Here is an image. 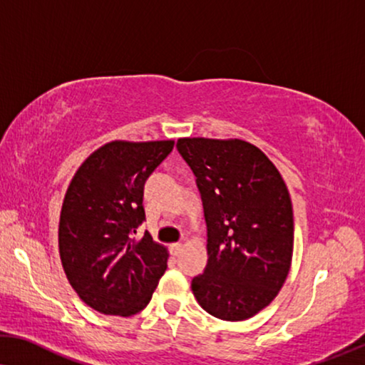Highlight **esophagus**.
<instances>
[{
  "instance_id": "34e87169",
  "label": "esophagus",
  "mask_w": 365,
  "mask_h": 365,
  "mask_svg": "<svg viewBox=\"0 0 365 365\" xmlns=\"http://www.w3.org/2000/svg\"><path fill=\"white\" fill-rule=\"evenodd\" d=\"M182 248H183V245L182 243H173V245H170V251H172V255H178L182 251Z\"/></svg>"
}]
</instances>
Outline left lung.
Returning a JSON list of instances; mask_svg holds the SVG:
<instances>
[{
    "instance_id": "obj_1",
    "label": "left lung",
    "mask_w": 365,
    "mask_h": 365,
    "mask_svg": "<svg viewBox=\"0 0 365 365\" xmlns=\"http://www.w3.org/2000/svg\"><path fill=\"white\" fill-rule=\"evenodd\" d=\"M197 177L208 230V263L192 281L208 314L245 321L278 296L294 246L287 187L274 163L240 138H178Z\"/></svg>"
}]
</instances>
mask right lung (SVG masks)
Listing matches in <instances>:
<instances>
[{
    "instance_id": "1",
    "label": "right lung",
    "mask_w": 365,
    "mask_h": 365,
    "mask_svg": "<svg viewBox=\"0 0 365 365\" xmlns=\"http://www.w3.org/2000/svg\"><path fill=\"white\" fill-rule=\"evenodd\" d=\"M173 140H114L74 173L59 218V255L69 284L92 309L132 316L152 299L168 251L145 233L143 185Z\"/></svg>"
}]
</instances>
